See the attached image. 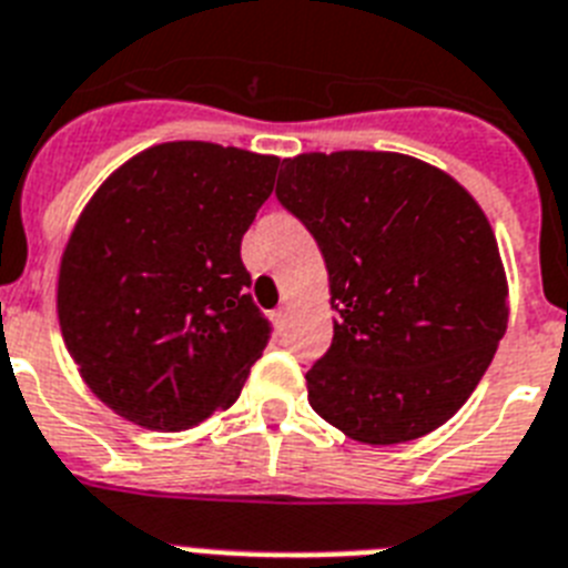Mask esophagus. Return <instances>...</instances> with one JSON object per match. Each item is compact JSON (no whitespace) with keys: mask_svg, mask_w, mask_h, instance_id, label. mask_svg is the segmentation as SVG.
Here are the masks:
<instances>
[{"mask_svg":"<svg viewBox=\"0 0 568 568\" xmlns=\"http://www.w3.org/2000/svg\"><path fill=\"white\" fill-rule=\"evenodd\" d=\"M271 321H274L276 328H283L285 321H288V308H276V312L271 314Z\"/></svg>","mask_w":568,"mask_h":568,"instance_id":"1","label":"esophagus"}]
</instances>
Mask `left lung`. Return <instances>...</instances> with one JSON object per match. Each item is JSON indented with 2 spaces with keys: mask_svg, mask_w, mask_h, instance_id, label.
I'll return each instance as SVG.
<instances>
[{
  "mask_svg": "<svg viewBox=\"0 0 568 568\" xmlns=\"http://www.w3.org/2000/svg\"><path fill=\"white\" fill-rule=\"evenodd\" d=\"M276 199L312 231L335 335L308 404L361 445H402L454 418L508 328L497 236L454 175L402 152H303Z\"/></svg>",
  "mask_w": 568,
  "mask_h": 568,
  "instance_id": "8db88e82",
  "label": "left lung"
}]
</instances>
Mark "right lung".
I'll return each mask as SVG.
<instances>
[{"instance_id": "add662e5", "label": "right lung", "mask_w": 568, "mask_h": 568, "mask_svg": "<svg viewBox=\"0 0 568 568\" xmlns=\"http://www.w3.org/2000/svg\"><path fill=\"white\" fill-rule=\"evenodd\" d=\"M280 159L166 141L123 161L85 202L57 271V317L85 387L144 430L231 407L268 343L242 236Z\"/></svg>"}]
</instances>
